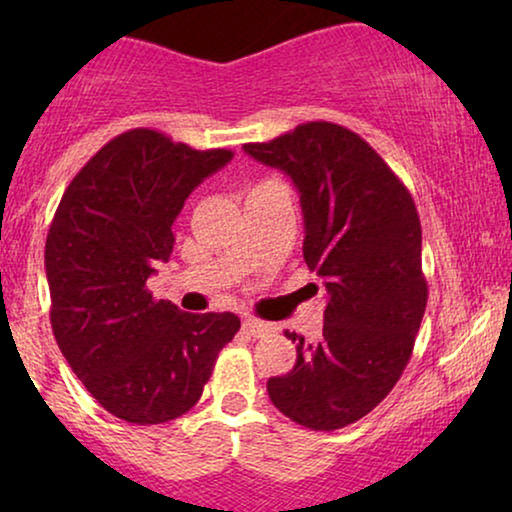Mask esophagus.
<instances>
[{
    "label": "esophagus",
    "mask_w": 512,
    "mask_h": 512,
    "mask_svg": "<svg viewBox=\"0 0 512 512\" xmlns=\"http://www.w3.org/2000/svg\"><path fill=\"white\" fill-rule=\"evenodd\" d=\"M242 328L247 331L249 335H254V338H261V335H268L272 333V326L265 324L261 319H254V317H247L242 321Z\"/></svg>",
    "instance_id": "esophagus-1"
}]
</instances>
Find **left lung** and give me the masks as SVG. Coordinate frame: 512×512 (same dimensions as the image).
<instances>
[{"label": "left lung", "mask_w": 512, "mask_h": 512, "mask_svg": "<svg viewBox=\"0 0 512 512\" xmlns=\"http://www.w3.org/2000/svg\"><path fill=\"white\" fill-rule=\"evenodd\" d=\"M300 193L307 268L328 303L317 342H296V366L270 377L279 412L312 431L359 422L408 366L422 324V226L403 181L373 146L342 125L312 121L263 144H244Z\"/></svg>", "instance_id": "obj_1"}]
</instances>
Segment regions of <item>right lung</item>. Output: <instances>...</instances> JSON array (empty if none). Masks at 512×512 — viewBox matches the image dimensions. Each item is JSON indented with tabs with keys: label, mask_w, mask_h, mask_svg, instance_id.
Returning <instances> with one entry per match:
<instances>
[{
	"label": "right lung",
	"mask_w": 512,
	"mask_h": 512,
	"mask_svg": "<svg viewBox=\"0 0 512 512\" xmlns=\"http://www.w3.org/2000/svg\"><path fill=\"white\" fill-rule=\"evenodd\" d=\"M233 160L135 128L104 144L62 195L46 237L51 326L90 396L130 424H163L200 401L233 312L191 314L146 279L167 263L188 195Z\"/></svg>",
	"instance_id": "1"
}]
</instances>
